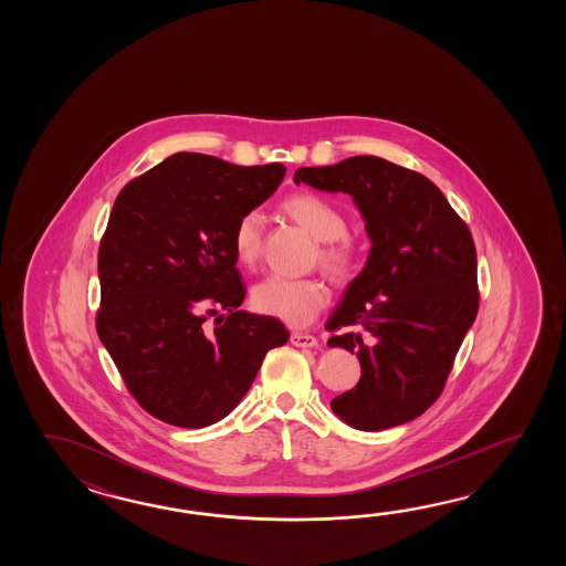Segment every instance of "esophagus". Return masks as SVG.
<instances>
[{
	"label": "esophagus",
	"mask_w": 566,
	"mask_h": 566,
	"mask_svg": "<svg viewBox=\"0 0 566 566\" xmlns=\"http://www.w3.org/2000/svg\"><path fill=\"white\" fill-rule=\"evenodd\" d=\"M291 344L293 346H297V348H317V337L312 336V334H300V332H293L291 334Z\"/></svg>",
	"instance_id": "34e87169"
}]
</instances>
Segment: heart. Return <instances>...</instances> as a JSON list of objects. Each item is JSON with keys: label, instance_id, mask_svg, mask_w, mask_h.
<instances>
[{"label": "heart", "instance_id": "1", "mask_svg": "<svg viewBox=\"0 0 566 566\" xmlns=\"http://www.w3.org/2000/svg\"><path fill=\"white\" fill-rule=\"evenodd\" d=\"M283 212L307 230L317 242L319 263L334 277H348L358 263V249L346 237V217L337 206L317 193H293L283 200ZM265 220L261 212L242 214L232 234V251L237 263L253 266L261 253ZM327 303V289L319 279L266 277L254 285L253 305L259 312L273 315L293 327L312 324Z\"/></svg>", "mask_w": 566, "mask_h": 566}]
</instances>
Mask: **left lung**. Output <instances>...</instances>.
<instances>
[{"label": "left lung", "mask_w": 566, "mask_h": 566, "mask_svg": "<svg viewBox=\"0 0 566 566\" xmlns=\"http://www.w3.org/2000/svg\"><path fill=\"white\" fill-rule=\"evenodd\" d=\"M295 184L348 193L366 224V265L325 327H361L327 339L356 352L358 385L332 400L342 421L382 431L421 417L441 395L478 315V259L468 224L421 174L382 157L300 168Z\"/></svg>", "instance_id": "left-lung-1"}]
</instances>
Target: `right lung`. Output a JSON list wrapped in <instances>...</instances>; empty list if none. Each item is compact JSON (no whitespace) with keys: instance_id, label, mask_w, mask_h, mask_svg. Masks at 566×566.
I'll return each instance as SVG.
<instances>
[{"instance_id":"right-lung-1","label":"right lung","mask_w":566,"mask_h":566,"mask_svg":"<svg viewBox=\"0 0 566 566\" xmlns=\"http://www.w3.org/2000/svg\"><path fill=\"white\" fill-rule=\"evenodd\" d=\"M285 166L242 168L174 154L120 190L98 249L96 332L133 397L159 421L202 429L249 392L277 317L239 310V218L271 198ZM208 314L221 322L210 331Z\"/></svg>"}]
</instances>
